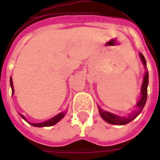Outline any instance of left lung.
Wrapping results in <instances>:
<instances>
[{
	"mask_svg": "<svg viewBox=\"0 0 160 160\" xmlns=\"http://www.w3.org/2000/svg\"><path fill=\"white\" fill-rule=\"evenodd\" d=\"M139 58H140L142 63L143 64L144 68H145V73H144L143 77V82H142V87H141V95H140V99L137 102L136 104V110L131 113V114L127 117H122L118 115V114H113V113L109 112L107 111H103L102 109L98 106V111L102 118L103 120H105L106 122H108L110 124H113V125H125V124L129 123L131 122L132 120L135 119L138 114L142 112V109H143L144 106L146 104L147 102V98H148V68H147V62L145 60L143 55L141 53H139Z\"/></svg>",
	"mask_w": 160,
	"mask_h": 160,
	"instance_id": "obj_1",
	"label": "left lung"
}]
</instances>
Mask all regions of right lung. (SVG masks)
Segmentation results:
<instances>
[{"instance_id":"add662e5","label":"right lung","mask_w":160,"mask_h":160,"mask_svg":"<svg viewBox=\"0 0 160 160\" xmlns=\"http://www.w3.org/2000/svg\"><path fill=\"white\" fill-rule=\"evenodd\" d=\"M10 87H11V89H12V94H13L14 89H13V83H12V77H10ZM66 112H67V111H63V112H60L59 114H58L57 115H55L54 117H53V118H49V119L46 120V121H45V122H38V123H32V122H28L23 114H20V113H18V114H19L20 116L22 117L25 121H26V122H27L29 124H30L31 126H33V127H36V128H43V127H51V126H53L56 123H58L60 120H62L63 118H64Z\"/></svg>"}]
</instances>
